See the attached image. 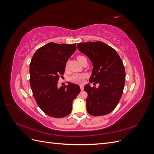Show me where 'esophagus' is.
<instances>
[{"mask_svg":"<svg viewBox=\"0 0 154 154\" xmlns=\"http://www.w3.org/2000/svg\"><path fill=\"white\" fill-rule=\"evenodd\" d=\"M80 87L81 90H82V91H83V87H84V85H80Z\"/></svg>","mask_w":154,"mask_h":154,"instance_id":"1","label":"esophagus"}]
</instances>
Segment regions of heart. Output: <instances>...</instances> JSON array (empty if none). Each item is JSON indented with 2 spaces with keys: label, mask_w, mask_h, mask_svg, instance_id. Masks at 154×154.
Here are the masks:
<instances>
[{
  "label": "heart",
  "mask_w": 154,
  "mask_h": 154,
  "mask_svg": "<svg viewBox=\"0 0 154 154\" xmlns=\"http://www.w3.org/2000/svg\"><path fill=\"white\" fill-rule=\"evenodd\" d=\"M82 57H83V56H78L77 58L78 60ZM85 76L86 75L84 74H75L71 77L70 80H71L72 82H76V83H82L83 82V80H84V78H85Z\"/></svg>",
  "instance_id": "obj_1"
}]
</instances>
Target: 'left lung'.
<instances>
[{
  "instance_id": "8db88e82",
  "label": "left lung",
  "mask_w": 154,
  "mask_h": 154,
  "mask_svg": "<svg viewBox=\"0 0 154 154\" xmlns=\"http://www.w3.org/2000/svg\"><path fill=\"white\" fill-rule=\"evenodd\" d=\"M78 49L92 63V72L89 78L98 88L84 87L87 92V112L94 116L110 113L122 97L125 83V71L122 59L117 52L102 42H88L77 44Z\"/></svg>"
}]
</instances>
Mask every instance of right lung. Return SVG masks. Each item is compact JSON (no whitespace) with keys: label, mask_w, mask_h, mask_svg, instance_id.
I'll use <instances>...</instances> for the list:
<instances>
[{"label":"right lung","mask_w":154,"mask_h":154,"mask_svg":"<svg viewBox=\"0 0 154 154\" xmlns=\"http://www.w3.org/2000/svg\"><path fill=\"white\" fill-rule=\"evenodd\" d=\"M76 49V44L50 42L37 50L29 66L30 85L37 105L51 117L60 118L71 112L73 100L80 92L72 83L58 87L66 63Z\"/></svg>","instance_id":"right-lung-1"}]
</instances>
